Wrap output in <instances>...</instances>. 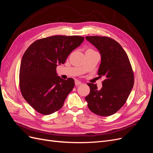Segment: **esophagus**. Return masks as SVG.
<instances>
[{
	"label": "esophagus",
	"mask_w": 153,
	"mask_h": 153,
	"mask_svg": "<svg viewBox=\"0 0 153 153\" xmlns=\"http://www.w3.org/2000/svg\"><path fill=\"white\" fill-rule=\"evenodd\" d=\"M81 84H82V82H80L79 80H75V85H76V86L80 85Z\"/></svg>",
	"instance_id": "1"
}]
</instances>
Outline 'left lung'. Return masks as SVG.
Instances as JSON below:
<instances>
[{
	"instance_id": "left-lung-1",
	"label": "left lung",
	"mask_w": 153,
	"mask_h": 153,
	"mask_svg": "<svg viewBox=\"0 0 153 153\" xmlns=\"http://www.w3.org/2000/svg\"><path fill=\"white\" fill-rule=\"evenodd\" d=\"M99 50L101 61L99 77L102 88L89 83L90 93L85 97L91 112L100 116L112 115L126 102L134 85V74L128 55L118 42L106 36H86Z\"/></svg>"
}]
</instances>
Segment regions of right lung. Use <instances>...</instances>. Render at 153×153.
Segmentation results:
<instances>
[{
  "instance_id": "add662e5",
  "label": "right lung",
  "mask_w": 153,
  "mask_h": 153,
  "mask_svg": "<svg viewBox=\"0 0 153 153\" xmlns=\"http://www.w3.org/2000/svg\"><path fill=\"white\" fill-rule=\"evenodd\" d=\"M84 40L78 36H50L35 41L25 52L19 74L21 93L39 114L49 115L62 107L75 81L72 78L62 79L56 68Z\"/></svg>"
}]
</instances>
